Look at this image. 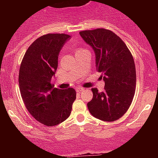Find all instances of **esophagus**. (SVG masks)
<instances>
[{
  "instance_id": "esophagus-1",
  "label": "esophagus",
  "mask_w": 158,
  "mask_h": 158,
  "mask_svg": "<svg viewBox=\"0 0 158 158\" xmlns=\"http://www.w3.org/2000/svg\"><path fill=\"white\" fill-rule=\"evenodd\" d=\"M84 90L83 88H77V91L78 92V93H81V92H82Z\"/></svg>"
}]
</instances>
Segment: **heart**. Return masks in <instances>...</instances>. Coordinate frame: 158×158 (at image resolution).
I'll return each mask as SVG.
<instances>
[{
	"instance_id": "b5f03b06",
	"label": "heart",
	"mask_w": 158,
	"mask_h": 158,
	"mask_svg": "<svg viewBox=\"0 0 158 158\" xmlns=\"http://www.w3.org/2000/svg\"><path fill=\"white\" fill-rule=\"evenodd\" d=\"M86 51V50H85V49H84V48H79L77 51V53L81 52V51Z\"/></svg>"
}]
</instances>
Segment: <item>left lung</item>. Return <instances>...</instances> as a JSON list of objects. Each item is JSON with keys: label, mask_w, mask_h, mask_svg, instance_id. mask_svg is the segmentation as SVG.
<instances>
[{"label": "left lung", "mask_w": 158, "mask_h": 158, "mask_svg": "<svg viewBox=\"0 0 158 158\" xmlns=\"http://www.w3.org/2000/svg\"><path fill=\"white\" fill-rule=\"evenodd\" d=\"M96 54L97 72L105 82L104 91L92 89L93 97L87 104L92 115L114 122L129 109L136 87V69L131 51L116 34L105 28L80 31Z\"/></svg>", "instance_id": "obj_1"}]
</instances>
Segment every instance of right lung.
Segmentation results:
<instances>
[{
	"label": "right lung",
	"instance_id": "obj_1",
	"mask_svg": "<svg viewBox=\"0 0 158 158\" xmlns=\"http://www.w3.org/2000/svg\"><path fill=\"white\" fill-rule=\"evenodd\" d=\"M69 37L64 33L40 36L28 47L19 67V91L25 107L38 122L47 127L65 121L76 100L74 89H60L51 84L58 54Z\"/></svg>",
	"mask_w": 158,
	"mask_h": 158
}]
</instances>
